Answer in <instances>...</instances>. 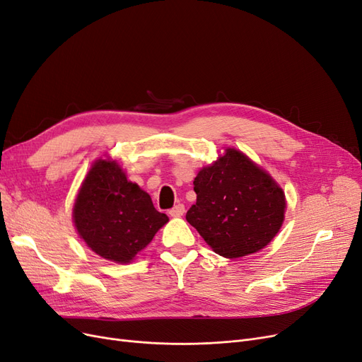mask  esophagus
<instances>
[{"label":"esophagus","instance_id":"1","mask_svg":"<svg viewBox=\"0 0 362 362\" xmlns=\"http://www.w3.org/2000/svg\"><path fill=\"white\" fill-rule=\"evenodd\" d=\"M184 212H185V206H184L182 204L175 205V206H173V208L169 211L170 216H182V215H184Z\"/></svg>","mask_w":362,"mask_h":362}]
</instances>
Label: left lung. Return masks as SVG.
Wrapping results in <instances>:
<instances>
[{
    "label": "left lung",
    "mask_w": 362,
    "mask_h": 362,
    "mask_svg": "<svg viewBox=\"0 0 362 362\" xmlns=\"http://www.w3.org/2000/svg\"><path fill=\"white\" fill-rule=\"evenodd\" d=\"M193 184L197 199L185 218L226 258L264 248L284 223L282 189L235 148H227L218 160L202 169Z\"/></svg>",
    "instance_id": "obj_1"
}]
</instances>
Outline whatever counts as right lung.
<instances>
[{
  "label": "right lung",
  "instance_id": "obj_1",
  "mask_svg": "<svg viewBox=\"0 0 362 362\" xmlns=\"http://www.w3.org/2000/svg\"><path fill=\"white\" fill-rule=\"evenodd\" d=\"M169 221L151 197L127 181L120 166L98 160L86 177L74 205L80 238L98 255L129 263Z\"/></svg>",
  "mask_w": 362,
  "mask_h": 362
}]
</instances>
